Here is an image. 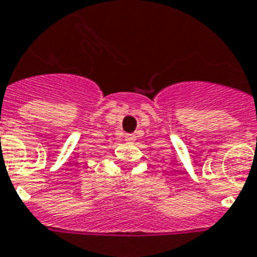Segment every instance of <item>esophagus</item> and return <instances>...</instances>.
Returning a JSON list of instances; mask_svg holds the SVG:
<instances>
[{"instance_id":"34e87169","label":"esophagus","mask_w":257,"mask_h":257,"mask_svg":"<svg viewBox=\"0 0 257 257\" xmlns=\"http://www.w3.org/2000/svg\"><path fill=\"white\" fill-rule=\"evenodd\" d=\"M125 140H126V143H135L136 137H135V135H126V136H125Z\"/></svg>"}]
</instances>
